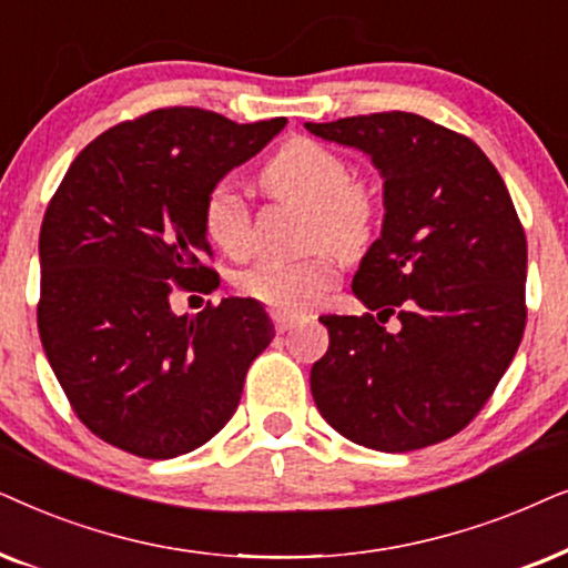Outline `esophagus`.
<instances>
[{"instance_id":"34e87169","label":"esophagus","mask_w":568,"mask_h":568,"mask_svg":"<svg viewBox=\"0 0 568 568\" xmlns=\"http://www.w3.org/2000/svg\"><path fill=\"white\" fill-rule=\"evenodd\" d=\"M272 322H275V329L277 332H288L298 324V316L293 314H280V312H272Z\"/></svg>"}]
</instances>
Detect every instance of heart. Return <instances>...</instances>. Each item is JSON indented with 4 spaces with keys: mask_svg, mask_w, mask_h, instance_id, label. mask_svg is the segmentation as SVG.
<instances>
[{
    "mask_svg": "<svg viewBox=\"0 0 568 568\" xmlns=\"http://www.w3.org/2000/svg\"><path fill=\"white\" fill-rule=\"evenodd\" d=\"M260 181L270 194L312 207V244L358 254L372 241L379 221V194L372 181L351 176V163L339 150L312 138H293L270 158ZM200 217L207 241L223 254L244 256L252 248V213L246 196L231 181L207 189ZM334 250L322 246L296 262L262 260L239 272L236 288L272 312L304 314L337 285L339 262Z\"/></svg>",
    "mask_w": 568,
    "mask_h": 568,
    "instance_id": "obj_1",
    "label": "heart"
}]
</instances>
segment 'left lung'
<instances>
[{
  "instance_id": "left-lung-1",
  "label": "left lung",
  "mask_w": 568,
  "mask_h": 568,
  "mask_svg": "<svg viewBox=\"0 0 568 568\" xmlns=\"http://www.w3.org/2000/svg\"><path fill=\"white\" fill-rule=\"evenodd\" d=\"M306 130L372 155L387 210L353 277L376 316H320L329 347L312 366L314 403L368 449L430 447L483 410L525 335L527 239L509 189L470 138L418 113Z\"/></svg>"
}]
</instances>
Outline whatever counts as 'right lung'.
Instances as JSON below:
<instances>
[{
	"label": "right lung",
	"mask_w": 568,
	"mask_h": 568,
	"mask_svg": "<svg viewBox=\"0 0 568 568\" xmlns=\"http://www.w3.org/2000/svg\"><path fill=\"white\" fill-rule=\"evenodd\" d=\"M283 126L194 105L148 111L98 134L51 196L38 335L74 415L111 447L171 459L236 413L275 337L267 312L231 296L176 316L171 296L217 288L202 200Z\"/></svg>",
	"instance_id": "1"
}]
</instances>
